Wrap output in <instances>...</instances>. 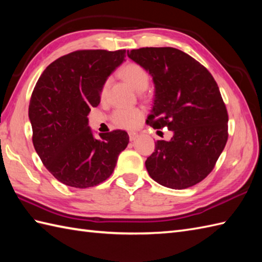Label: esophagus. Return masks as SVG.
I'll return each instance as SVG.
<instances>
[{"mask_svg": "<svg viewBox=\"0 0 262 262\" xmlns=\"http://www.w3.org/2000/svg\"><path fill=\"white\" fill-rule=\"evenodd\" d=\"M136 138H137L136 133H129V140L130 141H135Z\"/></svg>", "mask_w": 262, "mask_h": 262, "instance_id": "obj_1", "label": "esophagus"}]
</instances>
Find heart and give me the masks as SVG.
Here are the masks:
<instances>
[{"label": "heart", "instance_id": "b5f03b06", "mask_svg": "<svg viewBox=\"0 0 262 262\" xmlns=\"http://www.w3.org/2000/svg\"><path fill=\"white\" fill-rule=\"evenodd\" d=\"M119 75L122 80H125L128 84L133 86L137 91H144L148 86L149 75L147 71L142 65L130 62L124 65L119 72ZM109 81H105L102 85L101 96L105 97L108 92ZM144 117V111L140 108H117L113 115V120L116 126L125 129H134L140 125L141 120Z\"/></svg>", "mask_w": 262, "mask_h": 262}]
</instances>
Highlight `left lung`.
I'll return each mask as SVG.
<instances>
[{"label":"left lung","mask_w":262,"mask_h":262,"mask_svg":"<svg viewBox=\"0 0 262 262\" xmlns=\"http://www.w3.org/2000/svg\"><path fill=\"white\" fill-rule=\"evenodd\" d=\"M128 57L153 76L155 99L146 124L173 132L158 141L145 161L160 185L186 189L203 181L229 138V115L213 75L190 55L172 47L127 51Z\"/></svg>","instance_id":"8db88e82"}]
</instances>
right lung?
Here are the masks:
<instances>
[{"label":"right lung","mask_w":262,"mask_h":262,"mask_svg":"<svg viewBox=\"0 0 262 262\" xmlns=\"http://www.w3.org/2000/svg\"><path fill=\"white\" fill-rule=\"evenodd\" d=\"M125 49H82L54 60L39 77L29 103L32 143L46 169L66 186L94 187L114 172L129 142L125 130L94 140L88 115Z\"/></svg>","instance_id":"right-lung-1"}]
</instances>
